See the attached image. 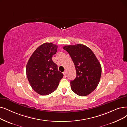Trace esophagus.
Returning <instances> with one entry per match:
<instances>
[{
	"label": "esophagus",
	"instance_id": "34e87169",
	"mask_svg": "<svg viewBox=\"0 0 127 127\" xmlns=\"http://www.w3.org/2000/svg\"><path fill=\"white\" fill-rule=\"evenodd\" d=\"M63 74H64V77H66V75H67L66 72H65V71H64V72H63Z\"/></svg>",
	"mask_w": 127,
	"mask_h": 127
}]
</instances>
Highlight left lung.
<instances>
[{"label":"left lung","mask_w":127,"mask_h":127,"mask_svg":"<svg viewBox=\"0 0 127 127\" xmlns=\"http://www.w3.org/2000/svg\"><path fill=\"white\" fill-rule=\"evenodd\" d=\"M63 48L69 54L76 70V77L70 83L71 90L79 96L88 95L99 82L102 67L99 61L92 50L83 44L68 45Z\"/></svg>","instance_id":"1"}]
</instances>
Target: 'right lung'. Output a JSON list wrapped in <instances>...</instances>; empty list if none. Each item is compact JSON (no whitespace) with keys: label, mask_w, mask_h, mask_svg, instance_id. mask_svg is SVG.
Listing matches in <instances>:
<instances>
[{"label":"right lung","mask_w":127,"mask_h":127,"mask_svg":"<svg viewBox=\"0 0 127 127\" xmlns=\"http://www.w3.org/2000/svg\"><path fill=\"white\" fill-rule=\"evenodd\" d=\"M58 46L52 43L39 46L30 57L26 73L32 89L41 95H47L56 90L64 74L52 60Z\"/></svg>","instance_id":"add662e5"}]
</instances>
